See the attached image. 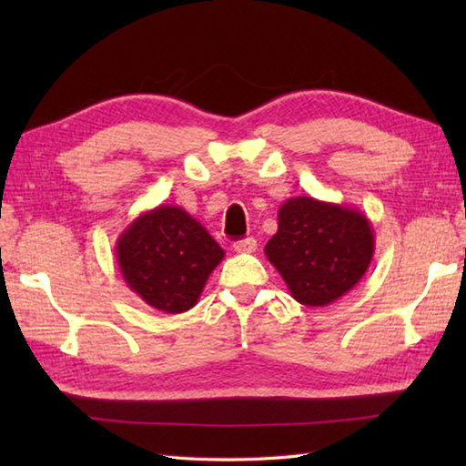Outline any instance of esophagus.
<instances>
[{"mask_svg":"<svg viewBox=\"0 0 466 466\" xmlns=\"http://www.w3.org/2000/svg\"><path fill=\"white\" fill-rule=\"evenodd\" d=\"M256 248H258V244H256L254 238H244V240L234 242V250L238 254H254Z\"/></svg>","mask_w":466,"mask_h":466,"instance_id":"esophagus-1","label":"esophagus"}]
</instances>
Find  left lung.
Segmentation results:
<instances>
[{
    "label": "left lung",
    "mask_w": 466,
    "mask_h": 466,
    "mask_svg": "<svg viewBox=\"0 0 466 466\" xmlns=\"http://www.w3.org/2000/svg\"><path fill=\"white\" fill-rule=\"evenodd\" d=\"M264 252L296 302L329 306L369 270L374 232L356 208L296 196L280 206L279 230Z\"/></svg>",
    "instance_id": "obj_1"
}]
</instances>
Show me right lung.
Returning <instances> with one entry per match:
<instances>
[{
  "label": "right lung",
  "mask_w": 466,
  "mask_h": 466,
  "mask_svg": "<svg viewBox=\"0 0 466 466\" xmlns=\"http://www.w3.org/2000/svg\"><path fill=\"white\" fill-rule=\"evenodd\" d=\"M116 258L127 289L147 306L180 314L194 309L224 250L180 206L162 204L120 234Z\"/></svg>",
  "instance_id": "obj_1"
}]
</instances>
